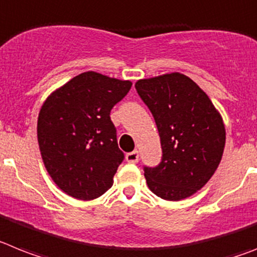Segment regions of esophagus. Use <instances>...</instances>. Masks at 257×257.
<instances>
[{
  "label": "esophagus",
  "mask_w": 257,
  "mask_h": 257,
  "mask_svg": "<svg viewBox=\"0 0 257 257\" xmlns=\"http://www.w3.org/2000/svg\"><path fill=\"white\" fill-rule=\"evenodd\" d=\"M126 161L127 162H133V164H135V162L139 161V152H138V151H133V152L127 153Z\"/></svg>",
  "instance_id": "34e87169"
}]
</instances>
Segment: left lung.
<instances>
[{"label": "left lung", "mask_w": 257, "mask_h": 257, "mask_svg": "<svg viewBox=\"0 0 257 257\" xmlns=\"http://www.w3.org/2000/svg\"><path fill=\"white\" fill-rule=\"evenodd\" d=\"M135 88L152 111L162 160L144 168L151 191L164 200L190 197L207 185L222 159L226 131L203 89L181 72L140 79Z\"/></svg>", "instance_id": "8db88e82"}]
</instances>
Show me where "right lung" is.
Masks as SVG:
<instances>
[{
	"label": "right lung",
	"mask_w": 257,
	"mask_h": 257,
	"mask_svg": "<svg viewBox=\"0 0 257 257\" xmlns=\"http://www.w3.org/2000/svg\"><path fill=\"white\" fill-rule=\"evenodd\" d=\"M133 83L87 71L47 97L37 118V142L50 178L69 196L93 200L113 186L123 161L110 110Z\"/></svg>",
	"instance_id": "right-lung-1"
}]
</instances>
